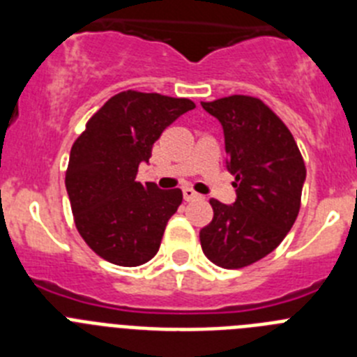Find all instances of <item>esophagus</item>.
<instances>
[{
    "mask_svg": "<svg viewBox=\"0 0 357 357\" xmlns=\"http://www.w3.org/2000/svg\"><path fill=\"white\" fill-rule=\"evenodd\" d=\"M182 193H184V200H188V202H191V200H195V198L200 197V195L195 193L191 188H184V189H182Z\"/></svg>",
    "mask_w": 357,
    "mask_h": 357,
    "instance_id": "obj_1",
    "label": "esophagus"
}]
</instances>
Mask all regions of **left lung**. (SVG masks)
I'll return each instance as SVG.
<instances>
[{"label":"left lung","mask_w":357,"mask_h":357,"mask_svg":"<svg viewBox=\"0 0 357 357\" xmlns=\"http://www.w3.org/2000/svg\"><path fill=\"white\" fill-rule=\"evenodd\" d=\"M222 123L236 202L211 200L213 222L200 230L204 254L222 268H243L275 250L301 209L305 166L286 125L261 100L202 102Z\"/></svg>","instance_id":"8db88e82"}]
</instances>
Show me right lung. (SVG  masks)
<instances>
[{"label":"right lung","mask_w":357,"mask_h":357,"mask_svg":"<svg viewBox=\"0 0 357 357\" xmlns=\"http://www.w3.org/2000/svg\"><path fill=\"white\" fill-rule=\"evenodd\" d=\"M191 109L188 98L125 91L98 110L73 144L66 189L75 223L109 263L139 266L159 252L182 191L143 185L135 176L164 128Z\"/></svg>","instance_id":"add662e5"}]
</instances>
